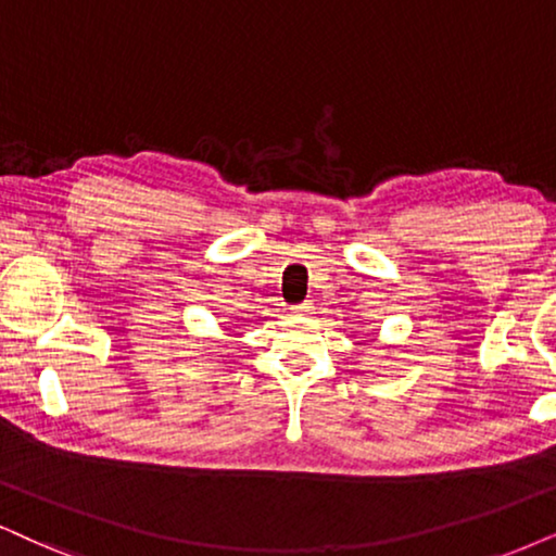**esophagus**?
<instances>
[{
    "label": "esophagus",
    "instance_id": "obj_1",
    "mask_svg": "<svg viewBox=\"0 0 556 556\" xmlns=\"http://www.w3.org/2000/svg\"><path fill=\"white\" fill-rule=\"evenodd\" d=\"M313 311H315V305H313L311 300L300 302V305H294V307H292V313H294V315H311Z\"/></svg>",
    "mask_w": 556,
    "mask_h": 556
}]
</instances>
